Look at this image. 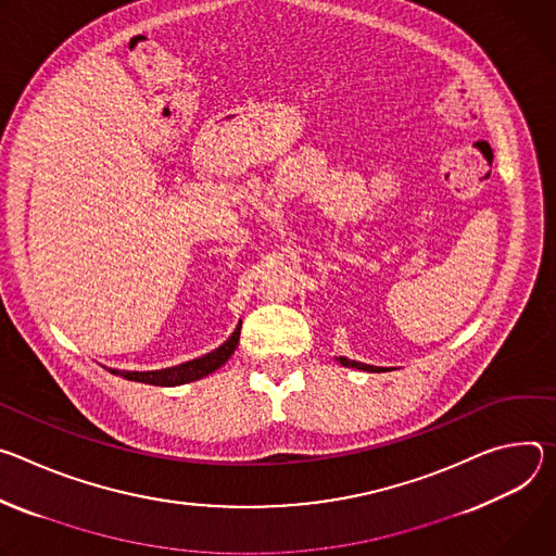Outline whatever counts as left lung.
Here are the masks:
<instances>
[{"label": "left lung", "mask_w": 556, "mask_h": 556, "mask_svg": "<svg viewBox=\"0 0 556 556\" xmlns=\"http://www.w3.org/2000/svg\"><path fill=\"white\" fill-rule=\"evenodd\" d=\"M342 366H349V368H359V371H368V374H380V371H387V368H380V366H371V364H362V362H355V359H349V357H338Z\"/></svg>", "instance_id": "left-lung-1"}]
</instances>
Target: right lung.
Returning a JSON list of instances; mask_svg holds the SVG:
<instances>
[{
	"instance_id": "1",
	"label": "right lung",
	"mask_w": 556,
	"mask_h": 556,
	"mask_svg": "<svg viewBox=\"0 0 556 556\" xmlns=\"http://www.w3.org/2000/svg\"><path fill=\"white\" fill-rule=\"evenodd\" d=\"M238 340H240V327L216 351H212L203 357H197L192 362H185V364H178V366H172V368H161V371H141V374L139 371H112V374L126 378V380H132V382H143V384H154V387L188 384V382H194V380H201V378L210 376L212 371H216L218 366H223L231 357V353L236 351Z\"/></svg>"
}]
</instances>
